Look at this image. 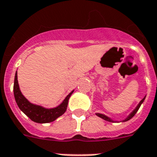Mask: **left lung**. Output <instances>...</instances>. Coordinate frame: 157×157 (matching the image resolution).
<instances>
[{"mask_svg": "<svg viewBox=\"0 0 157 157\" xmlns=\"http://www.w3.org/2000/svg\"><path fill=\"white\" fill-rule=\"evenodd\" d=\"M145 97H146V96H145V97H144L143 99H142L141 101H140V103L138 104L137 106H136V107L135 109H134L133 111L132 112V113H130L129 115H128V116L127 117H126L125 119L123 120V121H120V122H125V121H129V120L131 119V118H132V117H134V115H135L136 113V112L138 111V109H140V105H142V103H143V102H144V99H145ZM96 115H97V117H101V118H102V119H104V120H105V121H109V122H119V121H113V120L112 119V118H110V117H107V116L104 115V114H101V113H96Z\"/></svg>", "mask_w": 157, "mask_h": 157, "instance_id": "1", "label": "left lung"}]
</instances>
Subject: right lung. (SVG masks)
<instances>
[{
    "instance_id": "obj_1",
    "label": "right lung",
    "mask_w": 157,
    "mask_h": 157,
    "mask_svg": "<svg viewBox=\"0 0 157 157\" xmlns=\"http://www.w3.org/2000/svg\"><path fill=\"white\" fill-rule=\"evenodd\" d=\"M74 92L72 90L69 94L64 98L62 103L60 104L58 106L51 109H47L41 105H35L28 101L21 92L17 81V72H16L15 78H14L13 85V93L15 101L17 104L19 109L23 112L28 117L36 123L44 124L52 122L59 117L62 116L68 107V99L71 95Z\"/></svg>"
}]
</instances>
